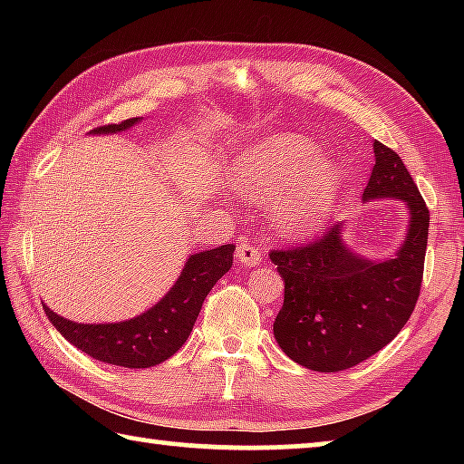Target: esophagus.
<instances>
[{"mask_svg": "<svg viewBox=\"0 0 464 464\" xmlns=\"http://www.w3.org/2000/svg\"><path fill=\"white\" fill-rule=\"evenodd\" d=\"M235 257L241 266H257L262 262V251L249 246V243H239L237 251H235Z\"/></svg>", "mask_w": 464, "mask_h": 464, "instance_id": "obj_1", "label": "esophagus"}]
</instances>
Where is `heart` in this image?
<instances>
[{
	"label": "heart",
	"mask_w": 464,
	"mask_h": 464,
	"mask_svg": "<svg viewBox=\"0 0 464 464\" xmlns=\"http://www.w3.org/2000/svg\"><path fill=\"white\" fill-rule=\"evenodd\" d=\"M231 184L264 198L280 194L270 208L274 229L286 239L309 237L321 229L342 184V171L317 160V147L296 135H274L233 161Z\"/></svg>",
	"instance_id": "b5f03b06"
}]
</instances>
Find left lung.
<instances>
[{
	"label": "left lung",
	"instance_id": "left-lung-1",
	"mask_svg": "<svg viewBox=\"0 0 464 464\" xmlns=\"http://www.w3.org/2000/svg\"><path fill=\"white\" fill-rule=\"evenodd\" d=\"M374 166L362 202L401 200L405 239L382 260L356 254L334 225L307 247L274 249L285 280V304L274 321L282 352L309 371L337 372L382 350L401 332L418 303L430 213L392 149L374 140Z\"/></svg>",
	"mask_w": 464,
	"mask_h": 464
}]
</instances>
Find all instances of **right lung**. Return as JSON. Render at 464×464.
<instances>
[{
  "instance_id": "add662e5",
  "label": "right lung",
  "mask_w": 464,
  "mask_h": 464,
  "mask_svg": "<svg viewBox=\"0 0 464 464\" xmlns=\"http://www.w3.org/2000/svg\"><path fill=\"white\" fill-rule=\"evenodd\" d=\"M143 119L93 129L90 135H112L132 129ZM235 246L196 251L188 257L166 296L140 315L116 324H77L51 311L44 313L69 343L100 362L122 368H149L166 362L182 348L196 324L202 303L233 266Z\"/></svg>"
}]
</instances>
